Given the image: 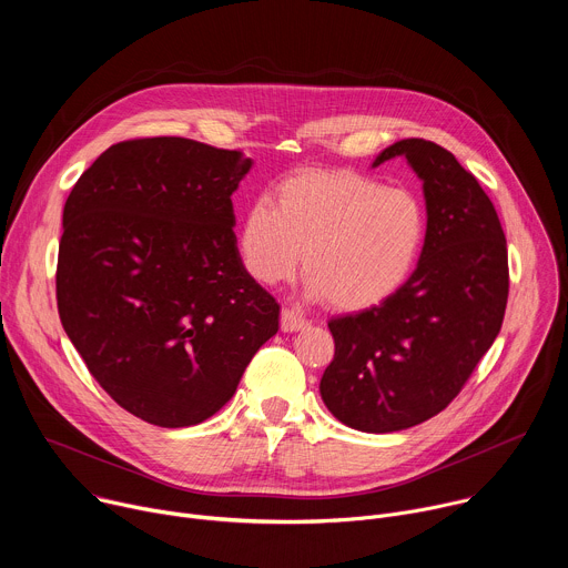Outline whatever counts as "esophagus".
I'll return each instance as SVG.
<instances>
[{"label": "esophagus", "mask_w": 568, "mask_h": 568, "mask_svg": "<svg viewBox=\"0 0 568 568\" xmlns=\"http://www.w3.org/2000/svg\"><path fill=\"white\" fill-rule=\"evenodd\" d=\"M307 328V318H303L298 312L290 310V307H283L281 312V331L283 333H296V331H303Z\"/></svg>", "instance_id": "1"}]
</instances>
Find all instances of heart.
I'll use <instances>...</instances> for the list:
<instances>
[{
    "label": "heart",
    "instance_id": "1",
    "mask_svg": "<svg viewBox=\"0 0 568 568\" xmlns=\"http://www.w3.org/2000/svg\"><path fill=\"white\" fill-rule=\"evenodd\" d=\"M427 240L420 197L353 171H303L254 200L237 233L247 274L274 285L301 265L307 292L333 307L364 310L414 272Z\"/></svg>",
    "mask_w": 568,
    "mask_h": 568
}]
</instances>
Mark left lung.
Masks as SVG:
<instances>
[{
  "label": "left lung",
  "mask_w": 568,
  "mask_h": 568,
  "mask_svg": "<svg viewBox=\"0 0 568 568\" xmlns=\"http://www.w3.org/2000/svg\"><path fill=\"white\" fill-rule=\"evenodd\" d=\"M399 154L427 202L418 267L379 305L328 321L335 357L318 384L328 412L366 434L409 429L447 407L495 344L510 287L506 235L476 178L425 139L395 141L373 166Z\"/></svg>",
  "instance_id": "obj_1"
}]
</instances>
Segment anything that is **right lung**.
<instances>
[{
    "label": "right lung",
    "instance_id": "right-lung-1",
    "mask_svg": "<svg viewBox=\"0 0 568 568\" xmlns=\"http://www.w3.org/2000/svg\"><path fill=\"white\" fill-rule=\"evenodd\" d=\"M240 150L184 136L130 139L80 175L62 211L55 298L94 379L132 416L191 427L217 414L278 303L235 247Z\"/></svg>",
    "mask_w": 568,
    "mask_h": 568
}]
</instances>
